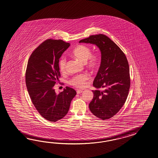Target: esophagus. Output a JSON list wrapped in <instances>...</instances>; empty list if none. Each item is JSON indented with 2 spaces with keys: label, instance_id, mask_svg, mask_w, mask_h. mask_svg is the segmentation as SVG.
Segmentation results:
<instances>
[{
  "label": "esophagus",
  "instance_id": "34e87169",
  "mask_svg": "<svg viewBox=\"0 0 158 158\" xmlns=\"http://www.w3.org/2000/svg\"><path fill=\"white\" fill-rule=\"evenodd\" d=\"M82 91H83V90L81 89H77V94H81V93H82Z\"/></svg>",
  "mask_w": 158,
  "mask_h": 158
}]
</instances>
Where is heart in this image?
Returning a JSON list of instances; mask_svg holds the SVG:
<instances>
[{
	"mask_svg": "<svg viewBox=\"0 0 158 158\" xmlns=\"http://www.w3.org/2000/svg\"><path fill=\"white\" fill-rule=\"evenodd\" d=\"M71 54L73 57L85 63V65L91 69H96L100 63L99 56L96 54L93 55L91 49L85 45H79L73 49ZM66 65V59L62 56L59 62V67L60 71H65ZM89 78V75L87 73H83L73 77L69 82L71 85L77 87H83L86 84Z\"/></svg>",
	"mask_w": 158,
	"mask_h": 158,
	"instance_id": "b5f03b06",
	"label": "heart"
}]
</instances>
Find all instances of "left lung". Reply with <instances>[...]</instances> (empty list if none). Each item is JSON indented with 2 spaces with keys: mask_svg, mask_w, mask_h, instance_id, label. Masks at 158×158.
Masks as SVG:
<instances>
[{
  "mask_svg": "<svg viewBox=\"0 0 158 158\" xmlns=\"http://www.w3.org/2000/svg\"><path fill=\"white\" fill-rule=\"evenodd\" d=\"M79 43L94 44L100 50L101 63L93 85L105 89L93 91L89 108L99 119H108L119 112L127 99L130 87L127 58L115 43L103 34L89 36Z\"/></svg>",
  "mask_w": 158,
  "mask_h": 158,
  "instance_id": "8db88e82",
  "label": "left lung"
}]
</instances>
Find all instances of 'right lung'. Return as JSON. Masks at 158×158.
<instances>
[{
	"mask_svg": "<svg viewBox=\"0 0 158 158\" xmlns=\"http://www.w3.org/2000/svg\"><path fill=\"white\" fill-rule=\"evenodd\" d=\"M69 46L62 40L48 39L35 49L27 63L26 83L29 95L40 115L50 122L66 115L77 94L69 87L58 94L54 89L60 77L59 59Z\"/></svg>",
	"mask_w": 158,
	"mask_h": 158,
	"instance_id": "right-lung-1",
	"label": "right lung"
}]
</instances>
